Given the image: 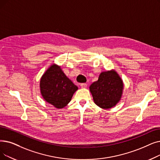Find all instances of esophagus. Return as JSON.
Masks as SVG:
<instances>
[{
    "label": "esophagus",
    "mask_w": 160,
    "mask_h": 160,
    "mask_svg": "<svg viewBox=\"0 0 160 160\" xmlns=\"http://www.w3.org/2000/svg\"><path fill=\"white\" fill-rule=\"evenodd\" d=\"M80 87L82 88H87V84H85V83H83V84H80Z\"/></svg>",
    "instance_id": "obj_1"
}]
</instances>
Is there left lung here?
I'll list each match as a JSON object with an SVG mask.
<instances>
[{
	"instance_id": "obj_1",
	"label": "left lung",
	"mask_w": 160,
	"mask_h": 160,
	"mask_svg": "<svg viewBox=\"0 0 160 160\" xmlns=\"http://www.w3.org/2000/svg\"><path fill=\"white\" fill-rule=\"evenodd\" d=\"M124 84L118 72L112 69L101 72L98 80L89 86L93 101L103 109H109L116 106L121 100Z\"/></svg>"
}]
</instances>
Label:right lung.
Listing matches in <instances>:
<instances>
[{"instance_id": "1", "label": "right lung", "mask_w": 160, "mask_h": 160, "mask_svg": "<svg viewBox=\"0 0 160 160\" xmlns=\"http://www.w3.org/2000/svg\"><path fill=\"white\" fill-rule=\"evenodd\" d=\"M78 88L65 74L61 66L53 63L40 80V93L43 99L58 109L66 107Z\"/></svg>"}]
</instances>
